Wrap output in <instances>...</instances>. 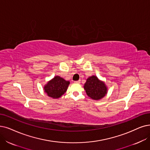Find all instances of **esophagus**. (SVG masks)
<instances>
[{"label":"esophagus","mask_w":150,"mask_h":150,"mask_svg":"<svg viewBox=\"0 0 150 150\" xmlns=\"http://www.w3.org/2000/svg\"><path fill=\"white\" fill-rule=\"evenodd\" d=\"M81 82V80H79V81H74V83H79Z\"/></svg>","instance_id":"obj_1"}]
</instances>
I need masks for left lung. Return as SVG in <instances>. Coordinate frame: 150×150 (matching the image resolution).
<instances>
[{
	"label": "left lung",
	"mask_w": 150,
	"mask_h": 150,
	"mask_svg": "<svg viewBox=\"0 0 150 150\" xmlns=\"http://www.w3.org/2000/svg\"><path fill=\"white\" fill-rule=\"evenodd\" d=\"M87 95L90 98L98 100L103 98L107 93L108 88L104 82L95 76L89 77L83 86Z\"/></svg>",
	"instance_id": "8db88e82"
}]
</instances>
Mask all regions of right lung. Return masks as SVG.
Segmentation results:
<instances>
[{
	"instance_id": "1",
	"label": "right lung",
	"mask_w": 150,
	"mask_h": 150,
	"mask_svg": "<svg viewBox=\"0 0 150 150\" xmlns=\"http://www.w3.org/2000/svg\"><path fill=\"white\" fill-rule=\"evenodd\" d=\"M69 83L61 77L55 76L45 85L44 92L51 98H58L67 92Z\"/></svg>"
}]
</instances>
